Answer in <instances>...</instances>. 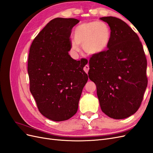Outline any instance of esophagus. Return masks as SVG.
<instances>
[{
  "instance_id": "esophagus-1",
  "label": "esophagus",
  "mask_w": 153,
  "mask_h": 153,
  "mask_svg": "<svg viewBox=\"0 0 153 153\" xmlns=\"http://www.w3.org/2000/svg\"><path fill=\"white\" fill-rule=\"evenodd\" d=\"M89 66H88V65H85V66L84 67V71H85L86 73H87L88 71H89Z\"/></svg>"
}]
</instances>
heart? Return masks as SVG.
Returning a JSON list of instances; mask_svg holds the SVG:
<instances>
[{
	"instance_id": "obj_1",
	"label": "heart",
	"mask_w": 153,
	"mask_h": 153,
	"mask_svg": "<svg viewBox=\"0 0 153 153\" xmlns=\"http://www.w3.org/2000/svg\"><path fill=\"white\" fill-rule=\"evenodd\" d=\"M110 29L106 23L93 21L77 26L73 32L74 41L72 48L78 51L82 46L87 53H100L108 47L110 40Z\"/></svg>"
}]
</instances>
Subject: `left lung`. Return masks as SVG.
I'll return each instance as SVG.
<instances>
[{"instance_id": "8db88e82", "label": "left lung", "mask_w": 153, "mask_h": 153, "mask_svg": "<svg viewBox=\"0 0 153 153\" xmlns=\"http://www.w3.org/2000/svg\"><path fill=\"white\" fill-rule=\"evenodd\" d=\"M110 28L108 49L89 59V77L95 83L100 107L115 119L139 108L147 85V59L138 35L119 18H100Z\"/></svg>"}]
</instances>
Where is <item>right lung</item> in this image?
I'll return each mask as SVG.
<instances>
[{
  "label": "right lung",
  "instance_id": "add662e5",
  "mask_svg": "<svg viewBox=\"0 0 153 153\" xmlns=\"http://www.w3.org/2000/svg\"><path fill=\"white\" fill-rule=\"evenodd\" d=\"M79 22L75 18L52 20L30 48V91L40 113L52 121H66L76 113L88 80L83 69L87 60L76 61L68 53L72 46L71 30Z\"/></svg>",
  "mask_w": 153,
  "mask_h": 153
}]
</instances>
